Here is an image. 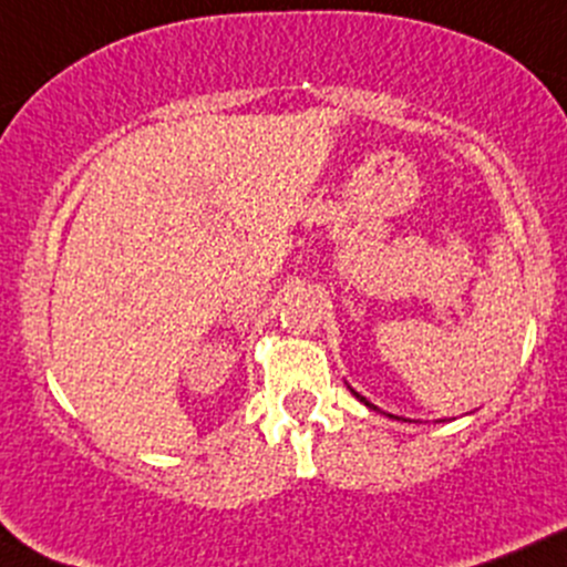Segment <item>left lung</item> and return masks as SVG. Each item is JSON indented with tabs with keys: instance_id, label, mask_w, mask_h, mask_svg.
<instances>
[{
	"instance_id": "obj_1",
	"label": "left lung",
	"mask_w": 567,
	"mask_h": 567,
	"mask_svg": "<svg viewBox=\"0 0 567 567\" xmlns=\"http://www.w3.org/2000/svg\"><path fill=\"white\" fill-rule=\"evenodd\" d=\"M351 392H353V390H351ZM353 394H357V400H362V403H364V405H368V409H373V411H381V409H379V405H373V403H370V400H368V398H362V394H359V392H353ZM386 416H392V414H386ZM394 420H400V416H394Z\"/></svg>"
}]
</instances>
